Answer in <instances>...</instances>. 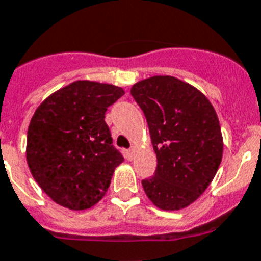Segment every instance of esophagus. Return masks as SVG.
<instances>
[{
  "label": "esophagus",
  "mask_w": 261,
  "mask_h": 261,
  "mask_svg": "<svg viewBox=\"0 0 261 261\" xmlns=\"http://www.w3.org/2000/svg\"><path fill=\"white\" fill-rule=\"evenodd\" d=\"M135 151H137V147H134V146H133L130 150H127V159H128V161H131V159L134 158Z\"/></svg>",
  "instance_id": "esophagus-1"
}]
</instances>
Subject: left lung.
<instances>
[{"mask_svg": "<svg viewBox=\"0 0 261 261\" xmlns=\"http://www.w3.org/2000/svg\"><path fill=\"white\" fill-rule=\"evenodd\" d=\"M131 95L147 119L158 161L154 176L142 180L144 192L158 208H185L205 191L222 162L215 109L196 87L170 75L139 81Z\"/></svg>", "mask_w": 261, "mask_h": 261, "instance_id": "left-lung-1", "label": "left lung"}]
</instances>
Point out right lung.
<instances>
[{"label": "right lung", "mask_w": 261, "mask_h": 261, "mask_svg": "<svg viewBox=\"0 0 261 261\" xmlns=\"http://www.w3.org/2000/svg\"><path fill=\"white\" fill-rule=\"evenodd\" d=\"M122 87L75 81L46 98L30 120L26 161L33 178L57 204L80 211L97 204L123 156L105 122Z\"/></svg>", "instance_id": "1"}]
</instances>
